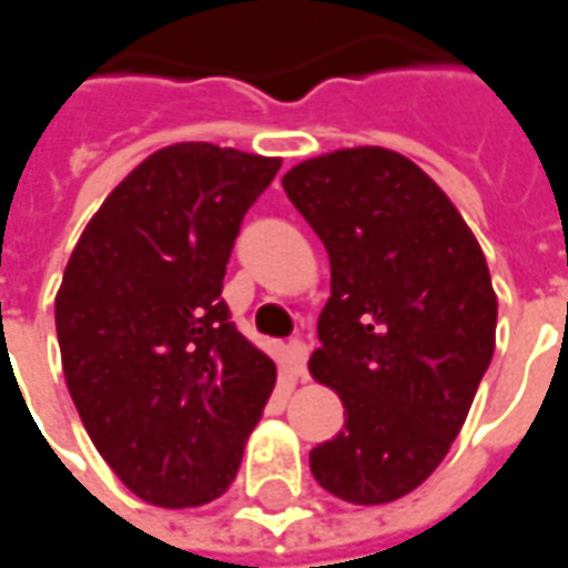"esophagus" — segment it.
<instances>
[{
    "label": "esophagus",
    "instance_id": "1",
    "mask_svg": "<svg viewBox=\"0 0 568 568\" xmlns=\"http://www.w3.org/2000/svg\"><path fill=\"white\" fill-rule=\"evenodd\" d=\"M307 355H311V345L307 343H302V339L288 343V364H292L295 377H304V374H307Z\"/></svg>",
    "mask_w": 568,
    "mask_h": 568
}]
</instances>
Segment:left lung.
<instances>
[{"label": "left lung", "instance_id": "8db88e82", "mask_svg": "<svg viewBox=\"0 0 568 568\" xmlns=\"http://www.w3.org/2000/svg\"><path fill=\"white\" fill-rule=\"evenodd\" d=\"M283 187L329 254L307 367L345 408L311 471L345 503H393L446 459L494 358L490 270L456 204L396 150H333Z\"/></svg>", "mask_w": 568, "mask_h": 568}]
</instances>
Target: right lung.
<instances>
[{
    "label": "right lung",
    "instance_id": "1",
    "mask_svg": "<svg viewBox=\"0 0 568 568\" xmlns=\"http://www.w3.org/2000/svg\"><path fill=\"white\" fill-rule=\"evenodd\" d=\"M276 156L185 141L112 187L55 295L62 371L90 440L134 497L204 506L239 475L276 364L229 321L223 276Z\"/></svg>",
    "mask_w": 568,
    "mask_h": 568
}]
</instances>
